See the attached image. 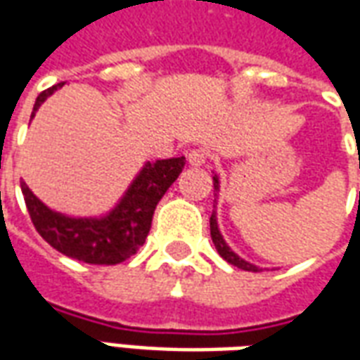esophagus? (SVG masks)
<instances>
[{
	"label": "esophagus",
	"mask_w": 360,
	"mask_h": 360,
	"mask_svg": "<svg viewBox=\"0 0 360 360\" xmlns=\"http://www.w3.org/2000/svg\"><path fill=\"white\" fill-rule=\"evenodd\" d=\"M187 160H188V164L195 165V167H198V165L206 164V160H208V154H206L204 150L195 148V150H191V152H188Z\"/></svg>",
	"instance_id": "esophagus-1"
}]
</instances>
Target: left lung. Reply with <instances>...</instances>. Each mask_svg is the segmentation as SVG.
<instances>
[{"label":"left lung","instance_id":"obj_1","mask_svg":"<svg viewBox=\"0 0 360 360\" xmlns=\"http://www.w3.org/2000/svg\"><path fill=\"white\" fill-rule=\"evenodd\" d=\"M218 188H219V181H218V177H214V191H218ZM210 235H212V241H214V245H216V249H218L219 257L224 258V260H227L229 264L237 266V268H241V270L258 271L257 266L249 264L247 260H243V258L237 257L233 250L227 247L226 241H224V237H221V233H219V229H218V221H216V210L212 212V216H210Z\"/></svg>","mask_w":360,"mask_h":360}]
</instances>
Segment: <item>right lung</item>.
I'll return each mask as SVG.
<instances>
[{
    "label": "right lung",
    "mask_w": 360,
    "mask_h": 360,
    "mask_svg": "<svg viewBox=\"0 0 360 360\" xmlns=\"http://www.w3.org/2000/svg\"><path fill=\"white\" fill-rule=\"evenodd\" d=\"M61 86L63 82L40 92L30 119L34 117L46 98ZM183 167L185 156L156 160L152 164L148 162L136 175L121 202L103 218H69L40 202L27 183H20V188L30 219L44 241L50 243L61 255L86 264L113 266L133 257L139 247L144 245L156 204L172 187L173 181L179 177Z\"/></svg>",
    "instance_id": "right-lung-1"
}]
</instances>
